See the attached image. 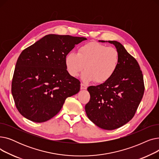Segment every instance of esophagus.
<instances>
[{"label": "esophagus", "instance_id": "34e87169", "mask_svg": "<svg viewBox=\"0 0 159 159\" xmlns=\"http://www.w3.org/2000/svg\"><path fill=\"white\" fill-rule=\"evenodd\" d=\"M87 89V86L84 84H80V89Z\"/></svg>", "mask_w": 159, "mask_h": 159}]
</instances>
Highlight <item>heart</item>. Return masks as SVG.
I'll return each mask as SVG.
<instances>
[{"mask_svg":"<svg viewBox=\"0 0 159 159\" xmlns=\"http://www.w3.org/2000/svg\"><path fill=\"white\" fill-rule=\"evenodd\" d=\"M64 62L71 76L77 77L85 67L82 80L85 82L95 80L102 84L109 80L117 70L120 54L115 48L91 42L80 47L77 53L67 54Z\"/></svg>","mask_w":159,"mask_h":159,"instance_id":"1","label":"heart"}]
</instances>
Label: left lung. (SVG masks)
Wrapping results in <instances>:
<instances>
[{
    "instance_id": "obj_1",
    "label": "left lung",
    "mask_w": 159,
    "mask_h": 159,
    "mask_svg": "<svg viewBox=\"0 0 159 159\" xmlns=\"http://www.w3.org/2000/svg\"><path fill=\"white\" fill-rule=\"evenodd\" d=\"M113 44L120 54V62L113 77L96 86H89L90 100L85 106L89 119L106 130L119 128L134 116L144 92L140 66L124 47L115 40H98Z\"/></svg>"
}]
</instances>
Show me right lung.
<instances>
[{"label":"right lung","instance_id":"1","mask_svg":"<svg viewBox=\"0 0 159 159\" xmlns=\"http://www.w3.org/2000/svg\"><path fill=\"white\" fill-rule=\"evenodd\" d=\"M84 37L49 34L25 49L16 61L11 84L15 106L26 119L44 122L58 112L66 98L80 91L64 59Z\"/></svg>","mask_w":159,"mask_h":159}]
</instances>
